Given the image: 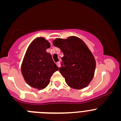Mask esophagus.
<instances>
[{
	"label": "esophagus",
	"mask_w": 121,
	"mask_h": 121,
	"mask_svg": "<svg viewBox=\"0 0 121 121\" xmlns=\"http://www.w3.org/2000/svg\"><path fill=\"white\" fill-rule=\"evenodd\" d=\"M56 65H57V67L59 68V67H60V62H57L56 63Z\"/></svg>",
	"instance_id": "1"
}]
</instances>
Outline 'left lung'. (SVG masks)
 <instances>
[{
	"instance_id": "1",
	"label": "left lung",
	"mask_w": 121,
	"mask_h": 121,
	"mask_svg": "<svg viewBox=\"0 0 121 121\" xmlns=\"http://www.w3.org/2000/svg\"><path fill=\"white\" fill-rule=\"evenodd\" d=\"M53 43L64 53L59 71L67 85L74 89H82L92 81L96 60L92 53L82 39L76 36L57 38Z\"/></svg>"
}]
</instances>
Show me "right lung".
Listing matches in <instances>:
<instances>
[{
    "label": "right lung",
    "mask_w": 121,
    "mask_h": 121,
    "mask_svg": "<svg viewBox=\"0 0 121 121\" xmlns=\"http://www.w3.org/2000/svg\"><path fill=\"white\" fill-rule=\"evenodd\" d=\"M51 44L44 37H39L28 46L21 65L25 81L33 88L43 90L50 83V78L59 68L46 50Z\"/></svg>",
    "instance_id": "add662e5"
}]
</instances>
